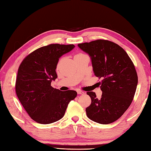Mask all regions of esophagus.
I'll list each match as a JSON object with an SVG mask.
<instances>
[{
	"label": "esophagus",
	"mask_w": 151,
	"mask_h": 151,
	"mask_svg": "<svg viewBox=\"0 0 151 151\" xmlns=\"http://www.w3.org/2000/svg\"><path fill=\"white\" fill-rule=\"evenodd\" d=\"M77 93H78V95H83V94H85V93L81 90H78L77 91Z\"/></svg>",
	"instance_id": "esophagus-1"
}]
</instances>
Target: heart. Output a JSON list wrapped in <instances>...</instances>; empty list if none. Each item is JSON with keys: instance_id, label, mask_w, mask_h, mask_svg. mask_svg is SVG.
Masks as SVG:
<instances>
[{"instance_id": "obj_1", "label": "heart", "mask_w": 151, "mask_h": 151, "mask_svg": "<svg viewBox=\"0 0 151 151\" xmlns=\"http://www.w3.org/2000/svg\"><path fill=\"white\" fill-rule=\"evenodd\" d=\"M82 54H78V55H76L75 56H79V55H81Z\"/></svg>"}]
</instances>
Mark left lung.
Instances as JSON below:
<instances>
[{"mask_svg":"<svg viewBox=\"0 0 151 151\" xmlns=\"http://www.w3.org/2000/svg\"><path fill=\"white\" fill-rule=\"evenodd\" d=\"M78 47L89 55L95 76L102 79L101 99L95 92L87 93L91 99L86 108L87 117L99 124L112 123L124 114L134 97L138 83L134 64L126 51L112 41L98 39Z\"/></svg>","mask_w":151,"mask_h":151,"instance_id":"8db88e82","label":"left lung"}]
</instances>
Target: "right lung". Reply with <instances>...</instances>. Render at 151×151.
I'll use <instances>...</instances> for the list:
<instances>
[{
    "mask_svg": "<svg viewBox=\"0 0 151 151\" xmlns=\"http://www.w3.org/2000/svg\"><path fill=\"white\" fill-rule=\"evenodd\" d=\"M74 47L60 44L42 47L28 55L19 65L16 95L31 118L37 123L49 124L60 120L69 102L76 97V91H61L50 85L57 78L59 58Z\"/></svg>",
    "mask_w": 151,
    "mask_h": 151,
    "instance_id": "add662e5",
    "label": "right lung"
}]
</instances>
